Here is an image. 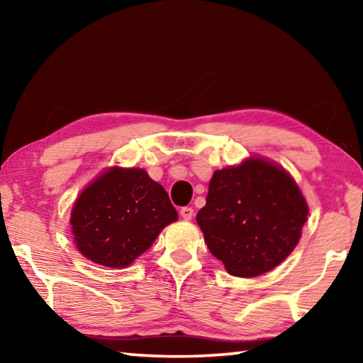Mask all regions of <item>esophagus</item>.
<instances>
[{"instance_id":"1","label":"esophagus","mask_w":363,"mask_h":363,"mask_svg":"<svg viewBox=\"0 0 363 363\" xmlns=\"http://www.w3.org/2000/svg\"><path fill=\"white\" fill-rule=\"evenodd\" d=\"M179 214L182 216V219H186V220L192 219V216H194V208L184 206V208H181V210H179Z\"/></svg>"}]
</instances>
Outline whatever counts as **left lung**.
Listing matches in <instances>:
<instances>
[{
  "mask_svg": "<svg viewBox=\"0 0 363 363\" xmlns=\"http://www.w3.org/2000/svg\"><path fill=\"white\" fill-rule=\"evenodd\" d=\"M307 213L298 184L284 168L250 158L214 171L196 223L227 272L257 277L290 256Z\"/></svg>",
  "mask_w": 363,
  "mask_h": 363,
  "instance_id": "obj_1",
  "label": "left lung"
}]
</instances>
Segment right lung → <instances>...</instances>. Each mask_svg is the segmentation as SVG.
<instances>
[{
	"instance_id": "1",
	"label": "right lung",
	"mask_w": 363,
	"mask_h": 363,
	"mask_svg": "<svg viewBox=\"0 0 363 363\" xmlns=\"http://www.w3.org/2000/svg\"><path fill=\"white\" fill-rule=\"evenodd\" d=\"M177 219L169 196L147 171L113 167L86 187L72 208V232L84 257L126 267Z\"/></svg>"
}]
</instances>
